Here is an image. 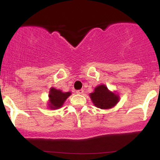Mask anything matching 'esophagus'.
Listing matches in <instances>:
<instances>
[{"instance_id":"1","label":"esophagus","mask_w":160,"mask_h":160,"mask_svg":"<svg viewBox=\"0 0 160 160\" xmlns=\"http://www.w3.org/2000/svg\"><path fill=\"white\" fill-rule=\"evenodd\" d=\"M83 89H79V90H78L76 92H77V94H79V95H81V94H82V93H83Z\"/></svg>"}]
</instances>
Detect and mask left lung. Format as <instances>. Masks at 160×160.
Returning <instances> with one entry per match:
<instances>
[{"label": "left lung", "mask_w": 160, "mask_h": 160, "mask_svg": "<svg viewBox=\"0 0 160 160\" xmlns=\"http://www.w3.org/2000/svg\"><path fill=\"white\" fill-rule=\"evenodd\" d=\"M89 96L95 107L104 110L113 108L120 101V95L109 90L104 84L96 86Z\"/></svg>", "instance_id": "obj_1"}]
</instances>
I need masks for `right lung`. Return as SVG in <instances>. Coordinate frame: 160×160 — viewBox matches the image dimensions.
<instances>
[{"mask_svg": "<svg viewBox=\"0 0 160 160\" xmlns=\"http://www.w3.org/2000/svg\"><path fill=\"white\" fill-rule=\"evenodd\" d=\"M71 95V92H63L60 89H55L51 87L49 92V101L48 108L49 109L55 110L62 108L65 102L70 95Z\"/></svg>", "mask_w": 160, "mask_h": 160, "instance_id": "add662e5", "label": "right lung"}]
</instances>
